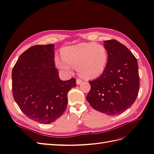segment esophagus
I'll return each instance as SVG.
<instances>
[{
	"instance_id": "34e87169",
	"label": "esophagus",
	"mask_w": 154,
	"mask_h": 154,
	"mask_svg": "<svg viewBox=\"0 0 154 154\" xmlns=\"http://www.w3.org/2000/svg\"><path fill=\"white\" fill-rule=\"evenodd\" d=\"M76 81H77V85H80V84L82 83V81H83V80H82L81 78L78 77V78L77 79Z\"/></svg>"
}]
</instances>
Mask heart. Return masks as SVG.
Returning <instances> with one entry per match:
<instances>
[{"instance_id":"1","label":"heart","mask_w":154,"mask_h":154,"mask_svg":"<svg viewBox=\"0 0 154 154\" xmlns=\"http://www.w3.org/2000/svg\"><path fill=\"white\" fill-rule=\"evenodd\" d=\"M62 57L57 56L56 63L60 69L71 72L78 68L81 76L96 79L103 73L109 62L108 50L96 42H81L62 50Z\"/></svg>"}]
</instances>
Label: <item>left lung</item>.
<instances>
[{"label":"left lung","instance_id":"1","mask_svg":"<svg viewBox=\"0 0 154 154\" xmlns=\"http://www.w3.org/2000/svg\"><path fill=\"white\" fill-rule=\"evenodd\" d=\"M109 62L104 72L89 81L87 100L94 109L107 115L120 114L135 102L140 79L137 60L124 45L114 39L105 41Z\"/></svg>","mask_w":154,"mask_h":154}]
</instances>
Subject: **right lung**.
<instances>
[{
	"instance_id": "add662e5",
	"label": "right lung",
	"mask_w": 154,
	"mask_h": 154,
	"mask_svg": "<svg viewBox=\"0 0 154 154\" xmlns=\"http://www.w3.org/2000/svg\"><path fill=\"white\" fill-rule=\"evenodd\" d=\"M54 45H35L23 52L14 65L12 89L14 100L28 118L50 124L62 115L67 93L76 79L62 81L55 67Z\"/></svg>"
}]
</instances>
